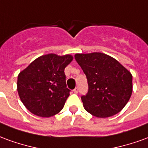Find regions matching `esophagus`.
Wrapping results in <instances>:
<instances>
[{
	"mask_svg": "<svg viewBox=\"0 0 148 148\" xmlns=\"http://www.w3.org/2000/svg\"><path fill=\"white\" fill-rule=\"evenodd\" d=\"M73 91H74V93H77V92H78V88H77V87H76V88H75V89L73 90Z\"/></svg>",
	"mask_w": 148,
	"mask_h": 148,
	"instance_id": "esophagus-1",
	"label": "esophagus"
}]
</instances>
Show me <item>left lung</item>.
I'll list each match as a JSON object with an SVG mask.
<instances>
[{"instance_id": "left-lung-1", "label": "left lung", "mask_w": 148, "mask_h": 148, "mask_svg": "<svg viewBox=\"0 0 148 148\" xmlns=\"http://www.w3.org/2000/svg\"><path fill=\"white\" fill-rule=\"evenodd\" d=\"M74 58L88 82V93L81 97L85 109L100 118L121 112L132 93L130 72L115 58L100 52L76 54Z\"/></svg>"}]
</instances>
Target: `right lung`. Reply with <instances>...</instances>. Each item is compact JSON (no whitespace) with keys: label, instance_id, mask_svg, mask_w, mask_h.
I'll use <instances>...</instances> for the list:
<instances>
[{"label":"right lung","instance_id":"obj_1","mask_svg":"<svg viewBox=\"0 0 148 148\" xmlns=\"http://www.w3.org/2000/svg\"><path fill=\"white\" fill-rule=\"evenodd\" d=\"M72 60L71 55H42L19 74L18 94L32 113L50 117L62 109L71 92L64 70Z\"/></svg>","mask_w":148,"mask_h":148}]
</instances>
